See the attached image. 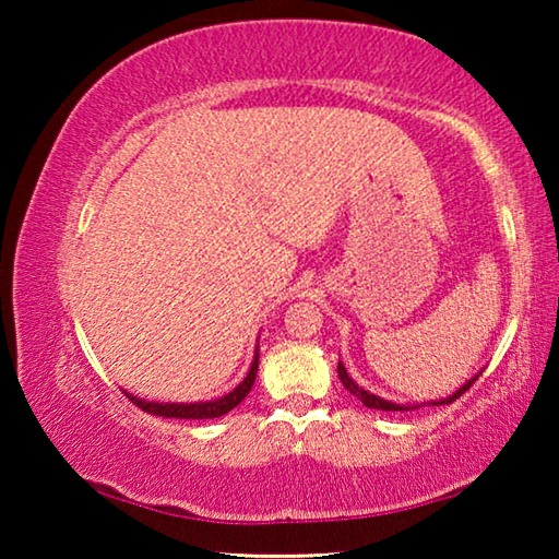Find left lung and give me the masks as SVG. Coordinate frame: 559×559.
I'll return each mask as SVG.
<instances>
[{"label": "left lung", "instance_id": "8db88e82", "mask_svg": "<svg viewBox=\"0 0 559 559\" xmlns=\"http://www.w3.org/2000/svg\"><path fill=\"white\" fill-rule=\"evenodd\" d=\"M337 377H340V382H343L349 392H353L359 402H362L365 406H370V409H382V412H409L412 406H404V404H394V402H386V400H380V396H374V394H370V392H365L362 386H357L353 380H349V374H347V370H345V365L343 362H337ZM478 377H473V380H468L466 384L461 386L459 392H453L449 400H439V402H431L433 406H439V404H451V402H456L459 396L466 392V390H471V384L476 382ZM416 409V406H414Z\"/></svg>", "mask_w": 559, "mask_h": 559}]
</instances>
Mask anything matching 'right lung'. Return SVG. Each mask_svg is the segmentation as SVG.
Returning a JSON list of instances; mask_svg holds the SVG:
<instances>
[{"instance_id": "1", "label": "right lung", "mask_w": 559, "mask_h": 559, "mask_svg": "<svg viewBox=\"0 0 559 559\" xmlns=\"http://www.w3.org/2000/svg\"><path fill=\"white\" fill-rule=\"evenodd\" d=\"M257 370H259V353H257V357H253L251 370L243 377V382L236 386V390H231L229 394H224V396H219V400H212V402L157 404V402L138 400V396H132L128 392H126V396L132 404H138L143 412L155 414V416H167V419H216V416L231 412L234 406L239 404L246 394H249V390L253 386V380H257Z\"/></svg>"}]
</instances>
